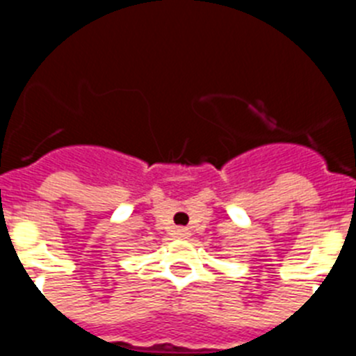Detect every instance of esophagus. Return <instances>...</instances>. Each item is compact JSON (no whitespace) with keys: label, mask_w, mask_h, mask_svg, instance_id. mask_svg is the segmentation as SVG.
<instances>
[{"label":"esophagus","mask_w":356,"mask_h":356,"mask_svg":"<svg viewBox=\"0 0 356 356\" xmlns=\"http://www.w3.org/2000/svg\"><path fill=\"white\" fill-rule=\"evenodd\" d=\"M188 236H190V230L184 229V227H177V229L174 230V238L186 239V238H188Z\"/></svg>","instance_id":"34e87169"}]
</instances>
